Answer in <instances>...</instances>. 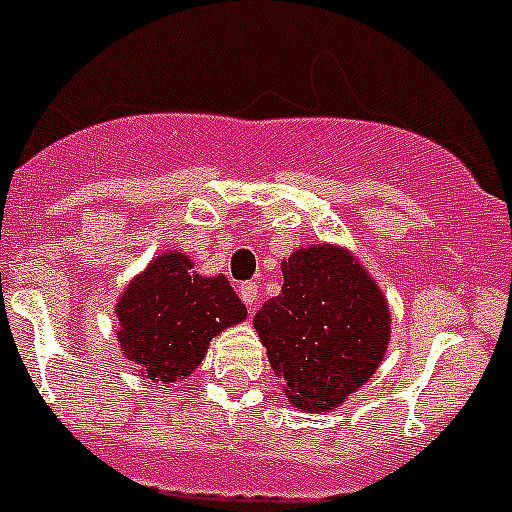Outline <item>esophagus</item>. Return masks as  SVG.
<instances>
[{
	"label": "esophagus",
	"mask_w": 512,
	"mask_h": 512,
	"mask_svg": "<svg viewBox=\"0 0 512 512\" xmlns=\"http://www.w3.org/2000/svg\"><path fill=\"white\" fill-rule=\"evenodd\" d=\"M240 298L250 310L257 308V298H260V285L257 283H242L240 285Z\"/></svg>",
	"instance_id": "34e87169"
}]
</instances>
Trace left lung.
Here are the masks:
<instances>
[{"mask_svg": "<svg viewBox=\"0 0 512 512\" xmlns=\"http://www.w3.org/2000/svg\"><path fill=\"white\" fill-rule=\"evenodd\" d=\"M283 278V293L257 310L252 326L290 404L328 412L384 361L389 305L343 247H300L283 262Z\"/></svg>", "mask_w": 512, "mask_h": 512, "instance_id": "8db88e82", "label": "left lung"}]
</instances>
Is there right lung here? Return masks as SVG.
I'll use <instances>...</instances> for the list:
<instances>
[{"mask_svg":"<svg viewBox=\"0 0 512 512\" xmlns=\"http://www.w3.org/2000/svg\"><path fill=\"white\" fill-rule=\"evenodd\" d=\"M189 255L169 250L148 262L116 303L118 346L151 381L174 386L207 356L209 341L247 318L224 275L204 278Z\"/></svg>","mask_w":512,"mask_h":512,"instance_id":"right-lung-1","label":"right lung"}]
</instances>
